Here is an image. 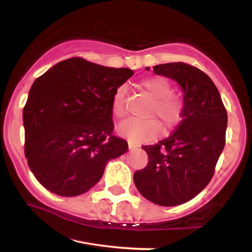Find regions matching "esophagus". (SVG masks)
<instances>
[{"label":"esophagus","mask_w":252,"mask_h":252,"mask_svg":"<svg viewBox=\"0 0 252 252\" xmlns=\"http://www.w3.org/2000/svg\"><path fill=\"white\" fill-rule=\"evenodd\" d=\"M128 146H129V149H135V148H137L138 147V144H136V143H134V142H128Z\"/></svg>","instance_id":"esophagus-1"}]
</instances>
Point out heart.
<instances>
[{
	"label": "heart",
	"instance_id": "heart-1",
	"mask_svg": "<svg viewBox=\"0 0 252 252\" xmlns=\"http://www.w3.org/2000/svg\"><path fill=\"white\" fill-rule=\"evenodd\" d=\"M140 88L153 98L148 114L158 117L164 129L175 128L181 122L185 109L184 99L180 94L172 91V84L167 78L161 76L144 78L140 82ZM126 89L120 86L112 97V112L118 118L124 117L126 112ZM154 116L124 121L118 126V132L131 142H146L160 132V123Z\"/></svg>",
	"mask_w": 252,
	"mask_h": 252
}]
</instances>
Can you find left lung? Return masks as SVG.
<instances>
[{
  "label": "left lung",
  "mask_w": 252,
  "mask_h": 252,
  "mask_svg": "<svg viewBox=\"0 0 252 252\" xmlns=\"http://www.w3.org/2000/svg\"><path fill=\"white\" fill-rule=\"evenodd\" d=\"M153 71L180 84L184 115L169 137L142 147L148 163L136 170L134 182L149 201L176 206L198 195L215 174L225 146L227 112L215 83L195 66L169 63L156 65Z\"/></svg>",
  "instance_id": "1"
}]
</instances>
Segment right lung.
<instances>
[{"instance_id": "add662e5", "label": "right lung", "mask_w": 252, "mask_h": 252, "mask_svg": "<svg viewBox=\"0 0 252 252\" xmlns=\"http://www.w3.org/2000/svg\"><path fill=\"white\" fill-rule=\"evenodd\" d=\"M132 74L70 58L36 78L24 108L25 155L46 189L83 194L100 180L108 161L128 150L114 135L112 97Z\"/></svg>"}]
</instances>
